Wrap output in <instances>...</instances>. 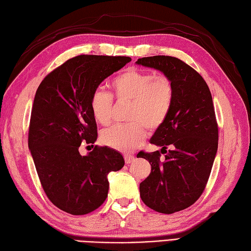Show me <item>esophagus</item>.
<instances>
[{"label": "esophagus", "instance_id": "obj_1", "mask_svg": "<svg viewBox=\"0 0 251 251\" xmlns=\"http://www.w3.org/2000/svg\"><path fill=\"white\" fill-rule=\"evenodd\" d=\"M124 158H125V162H126L127 164H130V163L135 159V156H134V155H129V154H125Z\"/></svg>", "mask_w": 251, "mask_h": 251}]
</instances>
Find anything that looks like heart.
Returning <instances> with one entry per match:
<instances>
[{
	"instance_id": "b5f03b06",
	"label": "heart",
	"mask_w": 251,
	"mask_h": 251,
	"mask_svg": "<svg viewBox=\"0 0 251 251\" xmlns=\"http://www.w3.org/2000/svg\"><path fill=\"white\" fill-rule=\"evenodd\" d=\"M111 87L117 99L131 101L128 120L132 123L104 129L100 140L116 151L131 153L145 141L146 128L154 132L166 122L174 101V86L167 76L129 68L113 78ZM90 111L100 124H109L112 119L111 96L104 90H95L90 97Z\"/></svg>"
}]
</instances>
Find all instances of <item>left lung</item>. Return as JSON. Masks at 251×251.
<instances>
[{
	"label": "left lung",
	"instance_id": "obj_1",
	"mask_svg": "<svg viewBox=\"0 0 251 251\" xmlns=\"http://www.w3.org/2000/svg\"><path fill=\"white\" fill-rule=\"evenodd\" d=\"M136 63L161 71L174 86L170 113L150 139L166 153L164 162L158 151L137 155L151 164L150 175L139 186L142 201L157 212L174 214L199 200L214 165L218 125L212 97L201 74L178 58L145 57Z\"/></svg>",
	"mask_w": 251,
	"mask_h": 251
}]
</instances>
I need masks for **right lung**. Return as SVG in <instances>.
I'll use <instances>...</instances> for the list:
<instances>
[{
  "mask_svg": "<svg viewBox=\"0 0 251 251\" xmlns=\"http://www.w3.org/2000/svg\"><path fill=\"white\" fill-rule=\"evenodd\" d=\"M131 60L124 56L81 55L66 61L40 84L32 105L29 150L50 201L71 215H86L108 196V175L125 164L108 147L81 155L83 143L97 140L90 97L111 74Z\"/></svg>",
  "mask_w": 251,
  "mask_h": 251,
  "instance_id": "1",
  "label": "right lung"
}]
</instances>
